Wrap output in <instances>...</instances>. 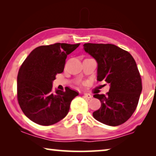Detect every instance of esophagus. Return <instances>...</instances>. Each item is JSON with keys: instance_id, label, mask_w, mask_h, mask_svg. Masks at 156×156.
<instances>
[{"instance_id": "34e87169", "label": "esophagus", "mask_w": 156, "mask_h": 156, "mask_svg": "<svg viewBox=\"0 0 156 156\" xmlns=\"http://www.w3.org/2000/svg\"><path fill=\"white\" fill-rule=\"evenodd\" d=\"M84 97L87 98V99H91V98H92V95H91L90 94H88V93H84Z\"/></svg>"}]
</instances>
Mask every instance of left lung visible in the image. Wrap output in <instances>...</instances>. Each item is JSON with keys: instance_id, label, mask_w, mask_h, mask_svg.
Here are the masks:
<instances>
[{"instance_id": "8db88e82", "label": "left lung", "mask_w": 156, "mask_h": 156, "mask_svg": "<svg viewBox=\"0 0 156 156\" xmlns=\"http://www.w3.org/2000/svg\"><path fill=\"white\" fill-rule=\"evenodd\" d=\"M83 46L98 64L97 80L110 84L106 95H94L101 103L93 113L94 118L112 126L122 124L135 112L142 91L136 61L129 52L115 44L85 43Z\"/></svg>"}]
</instances>
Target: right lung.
Returning <instances> with one entry per match:
<instances>
[{"label":"right lung","instance_id":"add662e5","mask_svg":"<svg viewBox=\"0 0 156 156\" xmlns=\"http://www.w3.org/2000/svg\"><path fill=\"white\" fill-rule=\"evenodd\" d=\"M78 44L55 43L36 48L19 69L17 78L18 101L23 112L37 124H55L67 116L77 91L52 90L57 74L63 72L67 55Z\"/></svg>","mask_w":156,"mask_h":156}]
</instances>
